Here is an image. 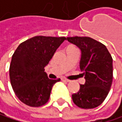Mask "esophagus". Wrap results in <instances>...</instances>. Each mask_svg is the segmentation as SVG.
<instances>
[{
  "label": "esophagus",
  "mask_w": 122,
  "mask_h": 122,
  "mask_svg": "<svg viewBox=\"0 0 122 122\" xmlns=\"http://www.w3.org/2000/svg\"><path fill=\"white\" fill-rule=\"evenodd\" d=\"M61 81H64V82H65V83L69 82V80H68V79H66V78H65V77H62V78H61Z\"/></svg>",
  "instance_id": "34e87169"
}]
</instances>
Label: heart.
Masks as SVG:
<instances>
[{
	"instance_id": "b5f03b06",
	"label": "heart",
	"mask_w": 122,
	"mask_h": 122,
	"mask_svg": "<svg viewBox=\"0 0 122 122\" xmlns=\"http://www.w3.org/2000/svg\"><path fill=\"white\" fill-rule=\"evenodd\" d=\"M70 47H71V46H70Z\"/></svg>"
}]
</instances>
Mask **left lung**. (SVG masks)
<instances>
[{"label": "left lung", "mask_w": 122, "mask_h": 122, "mask_svg": "<svg viewBox=\"0 0 122 122\" xmlns=\"http://www.w3.org/2000/svg\"><path fill=\"white\" fill-rule=\"evenodd\" d=\"M81 50L80 69L85 75V84L72 95L79 107L91 109L99 106L109 93L113 81V58L105 45L88 36L67 37Z\"/></svg>", "instance_id": "obj_1"}]
</instances>
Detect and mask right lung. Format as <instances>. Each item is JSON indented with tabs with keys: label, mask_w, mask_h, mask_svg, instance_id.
<instances>
[{
	"label": "right lung",
	"mask_w": 122,
	"mask_h": 122,
	"mask_svg": "<svg viewBox=\"0 0 122 122\" xmlns=\"http://www.w3.org/2000/svg\"><path fill=\"white\" fill-rule=\"evenodd\" d=\"M66 37L36 36L22 42L14 53L9 67L10 82L16 96L30 107L45 105L53 85L45 67Z\"/></svg>",
	"instance_id": "add662e5"
}]
</instances>
